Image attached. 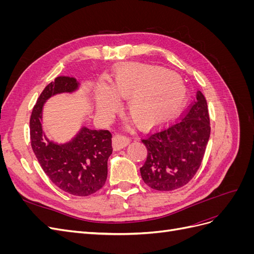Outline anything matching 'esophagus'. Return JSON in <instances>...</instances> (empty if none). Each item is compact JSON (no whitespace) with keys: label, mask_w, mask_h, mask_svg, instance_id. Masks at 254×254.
I'll use <instances>...</instances> for the list:
<instances>
[{"label":"esophagus","mask_w":254,"mask_h":254,"mask_svg":"<svg viewBox=\"0 0 254 254\" xmlns=\"http://www.w3.org/2000/svg\"><path fill=\"white\" fill-rule=\"evenodd\" d=\"M130 140L129 137H127L126 135L123 134H115L113 136L112 140V145H113V149L114 150H120L122 148L126 147V146L129 144Z\"/></svg>","instance_id":"esophagus-1"}]
</instances>
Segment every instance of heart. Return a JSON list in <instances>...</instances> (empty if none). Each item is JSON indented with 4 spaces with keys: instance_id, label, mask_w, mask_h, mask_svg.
<instances>
[{
    "instance_id": "heart-1",
    "label": "heart",
    "mask_w": 254,
    "mask_h": 254,
    "mask_svg": "<svg viewBox=\"0 0 254 254\" xmlns=\"http://www.w3.org/2000/svg\"><path fill=\"white\" fill-rule=\"evenodd\" d=\"M127 98L126 110L137 126L150 129L167 124L181 113L189 99V90L174 72L161 66L131 65L122 70L110 88L98 86L95 93L97 112L111 118Z\"/></svg>"
}]
</instances>
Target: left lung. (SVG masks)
I'll list each match as a JSON object with an SVG mask.
<instances>
[{
	"mask_svg": "<svg viewBox=\"0 0 254 254\" xmlns=\"http://www.w3.org/2000/svg\"><path fill=\"white\" fill-rule=\"evenodd\" d=\"M210 133L205 97L197 91L196 101L181 120L142 139L147 148L140 168L143 181L153 190L166 191L186 186L201 165Z\"/></svg>",
	"mask_w": 254,
	"mask_h": 254,
	"instance_id": "left-lung-1",
	"label": "left lung"
}]
</instances>
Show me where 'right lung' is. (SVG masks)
<instances>
[{"label":"right lung","instance_id":"1","mask_svg":"<svg viewBox=\"0 0 254 254\" xmlns=\"http://www.w3.org/2000/svg\"><path fill=\"white\" fill-rule=\"evenodd\" d=\"M78 88L74 77L59 76L38 97L29 120L30 145L44 173L57 188L74 196H89L101 190L108 175L112 153L109 130L82 127L66 143H55L42 130V108L51 96Z\"/></svg>","mask_w":254,"mask_h":254}]
</instances>
